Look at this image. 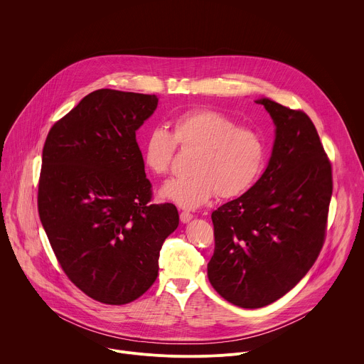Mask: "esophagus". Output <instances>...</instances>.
Masks as SVG:
<instances>
[{
	"label": "esophagus",
	"instance_id": "obj_1",
	"mask_svg": "<svg viewBox=\"0 0 364 364\" xmlns=\"http://www.w3.org/2000/svg\"><path fill=\"white\" fill-rule=\"evenodd\" d=\"M193 219V213H190V212H181L180 213V220L183 222V223H187V222H190Z\"/></svg>",
	"mask_w": 364,
	"mask_h": 364
}]
</instances>
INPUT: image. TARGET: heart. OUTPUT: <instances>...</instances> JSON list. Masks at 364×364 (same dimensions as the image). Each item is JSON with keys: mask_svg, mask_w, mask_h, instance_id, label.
Returning <instances> with one entry per match:
<instances>
[{"mask_svg": "<svg viewBox=\"0 0 364 364\" xmlns=\"http://www.w3.org/2000/svg\"><path fill=\"white\" fill-rule=\"evenodd\" d=\"M177 145L196 151L188 178L168 181L161 197L187 209H197L215 194L233 198L245 194L259 178L265 145L255 129L213 109H190L173 121V132L152 128L141 142L142 161L155 176L171 171Z\"/></svg>", "mask_w": 364, "mask_h": 364, "instance_id": "heart-1", "label": "heart"}]
</instances>
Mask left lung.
<instances>
[{"mask_svg":"<svg viewBox=\"0 0 364 364\" xmlns=\"http://www.w3.org/2000/svg\"><path fill=\"white\" fill-rule=\"evenodd\" d=\"M277 125L269 164L245 194L212 213V287L242 308H261L291 291L323 249L333 194L331 163L301 109L257 99Z\"/></svg>","mask_w":364,"mask_h":364,"instance_id":"obj_1","label":"left lung"}]
</instances>
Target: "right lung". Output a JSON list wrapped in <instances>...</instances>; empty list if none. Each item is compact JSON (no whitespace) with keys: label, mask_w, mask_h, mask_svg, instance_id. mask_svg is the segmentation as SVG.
Wrapping results in <instances>:
<instances>
[{"label":"right lung","mask_w":364,"mask_h":364,"mask_svg":"<svg viewBox=\"0 0 364 364\" xmlns=\"http://www.w3.org/2000/svg\"><path fill=\"white\" fill-rule=\"evenodd\" d=\"M159 97L99 89L46 138L37 205L68 278L102 304L124 305L157 279L160 250L178 226L173 203L152 204L135 131Z\"/></svg>","instance_id":"1"}]
</instances>
